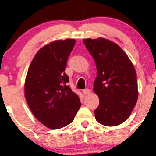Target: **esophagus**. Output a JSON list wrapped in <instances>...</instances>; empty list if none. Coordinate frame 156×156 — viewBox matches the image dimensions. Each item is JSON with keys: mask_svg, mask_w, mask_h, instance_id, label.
<instances>
[{"mask_svg": "<svg viewBox=\"0 0 156 156\" xmlns=\"http://www.w3.org/2000/svg\"><path fill=\"white\" fill-rule=\"evenodd\" d=\"M89 92H90V90H89V89H83V93L84 94H85V95H86V94H88Z\"/></svg>", "mask_w": 156, "mask_h": 156, "instance_id": "1", "label": "esophagus"}]
</instances>
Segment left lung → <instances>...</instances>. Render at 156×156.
Returning <instances> with one entry per match:
<instances>
[{
	"label": "left lung",
	"mask_w": 156,
	"mask_h": 156,
	"mask_svg": "<svg viewBox=\"0 0 156 156\" xmlns=\"http://www.w3.org/2000/svg\"><path fill=\"white\" fill-rule=\"evenodd\" d=\"M95 62L98 76L94 92L99 105L94 111L96 120L115 126L130 117L138 98L136 73L126 53L114 42L103 38L83 39Z\"/></svg>",
	"instance_id": "obj_1"
}]
</instances>
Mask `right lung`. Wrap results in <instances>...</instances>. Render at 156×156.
<instances>
[{
  "label": "right lung",
  "mask_w": 156,
  "mask_h": 156,
  "mask_svg": "<svg viewBox=\"0 0 156 156\" xmlns=\"http://www.w3.org/2000/svg\"><path fill=\"white\" fill-rule=\"evenodd\" d=\"M76 40H57L41 48L28 68L25 96L31 112L41 123L59 129L74 119L81 103L69 88L66 65Z\"/></svg>",
  "instance_id": "right-lung-1"
}]
</instances>
